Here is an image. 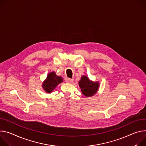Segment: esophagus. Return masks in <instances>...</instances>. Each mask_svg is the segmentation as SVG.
Listing matches in <instances>:
<instances>
[{
	"mask_svg": "<svg viewBox=\"0 0 146 146\" xmlns=\"http://www.w3.org/2000/svg\"><path fill=\"white\" fill-rule=\"evenodd\" d=\"M65 81H66L67 83L71 84V83H72L74 82V79H71V78H66V79H65Z\"/></svg>",
	"mask_w": 146,
	"mask_h": 146,
	"instance_id": "34e87169",
	"label": "esophagus"
}]
</instances>
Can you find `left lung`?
Returning <instances> with one entry per match:
<instances>
[{
    "label": "left lung",
    "mask_w": 146,
    "mask_h": 146,
    "mask_svg": "<svg viewBox=\"0 0 146 146\" xmlns=\"http://www.w3.org/2000/svg\"><path fill=\"white\" fill-rule=\"evenodd\" d=\"M79 85L84 96L91 97L98 92L99 88V82L92 81L88 76L83 75L79 81Z\"/></svg>",
    "instance_id": "1"
}]
</instances>
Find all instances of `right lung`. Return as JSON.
Here are the masks:
<instances>
[{
	"mask_svg": "<svg viewBox=\"0 0 146 146\" xmlns=\"http://www.w3.org/2000/svg\"><path fill=\"white\" fill-rule=\"evenodd\" d=\"M62 81V77L57 76L56 72L53 71L47 75L46 79L42 84V88L46 93H50Z\"/></svg>",
	"mask_w": 146,
	"mask_h": 146,
	"instance_id": "1",
	"label": "right lung"
}]
</instances>
